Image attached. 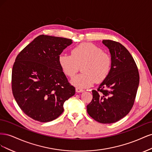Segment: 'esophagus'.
I'll list each match as a JSON object with an SVG mask.
<instances>
[{
	"mask_svg": "<svg viewBox=\"0 0 152 152\" xmlns=\"http://www.w3.org/2000/svg\"><path fill=\"white\" fill-rule=\"evenodd\" d=\"M75 91L77 93H83V92H84V89H80V88H77L75 89Z\"/></svg>",
	"mask_w": 152,
	"mask_h": 152,
	"instance_id": "1",
	"label": "esophagus"
}]
</instances>
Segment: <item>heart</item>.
<instances>
[{
	"label": "heart",
	"instance_id": "heart-1",
	"mask_svg": "<svg viewBox=\"0 0 152 152\" xmlns=\"http://www.w3.org/2000/svg\"><path fill=\"white\" fill-rule=\"evenodd\" d=\"M59 64L65 74L74 76L82 64V74L71 79L70 83L77 88L84 89L94 82H102L107 77L111 68L110 55L92 43H82L72 50V54H61L58 58Z\"/></svg>",
	"mask_w": 152,
	"mask_h": 152
}]
</instances>
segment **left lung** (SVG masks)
I'll use <instances>...</instances> for the list:
<instances>
[{"mask_svg": "<svg viewBox=\"0 0 152 152\" xmlns=\"http://www.w3.org/2000/svg\"><path fill=\"white\" fill-rule=\"evenodd\" d=\"M111 55V68L107 77L93 90V99L87 111L96 121L116 122L129 113L134 104L140 75L136 64L128 50L119 42L103 40Z\"/></svg>", "mask_w": 152, "mask_h": 152, "instance_id": "obj_1", "label": "left lung"}]
</instances>
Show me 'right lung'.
I'll return each instance as SVG.
<instances>
[{"mask_svg":"<svg viewBox=\"0 0 152 152\" xmlns=\"http://www.w3.org/2000/svg\"><path fill=\"white\" fill-rule=\"evenodd\" d=\"M72 40L40 35L18 55L12 71V91L18 106L35 121L48 122L63 113L75 94L59 65V56Z\"/></svg>","mask_w":152,"mask_h":152,"instance_id":"add662e5","label":"right lung"}]
</instances>
